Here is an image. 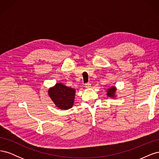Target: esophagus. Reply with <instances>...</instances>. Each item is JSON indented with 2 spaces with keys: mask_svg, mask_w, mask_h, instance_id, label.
<instances>
[{
  "mask_svg": "<svg viewBox=\"0 0 159 159\" xmlns=\"http://www.w3.org/2000/svg\"><path fill=\"white\" fill-rule=\"evenodd\" d=\"M85 87L87 88H89L91 87V84H90L89 82L86 83V84H85Z\"/></svg>",
  "mask_w": 159,
  "mask_h": 159,
  "instance_id": "1",
  "label": "esophagus"
}]
</instances>
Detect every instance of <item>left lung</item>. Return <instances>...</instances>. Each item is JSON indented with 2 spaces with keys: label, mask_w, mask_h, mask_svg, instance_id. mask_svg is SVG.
<instances>
[{
  "label": "left lung",
  "mask_w": 159,
  "mask_h": 159,
  "mask_svg": "<svg viewBox=\"0 0 159 159\" xmlns=\"http://www.w3.org/2000/svg\"><path fill=\"white\" fill-rule=\"evenodd\" d=\"M115 88H111L110 89H109L107 90V95L109 96V97H113L114 96V94H115Z\"/></svg>",
  "instance_id": "left-lung-1"
}]
</instances>
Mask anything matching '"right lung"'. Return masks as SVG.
I'll list each match as a JSON object with an SVG mask.
<instances>
[{
    "label": "right lung",
    "instance_id": "obj_1",
    "mask_svg": "<svg viewBox=\"0 0 159 159\" xmlns=\"http://www.w3.org/2000/svg\"><path fill=\"white\" fill-rule=\"evenodd\" d=\"M49 95L57 107L68 109L73 105L75 90L61 84H57L48 91Z\"/></svg>",
    "mask_w": 159,
    "mask_h": 159
}]
</instances>
